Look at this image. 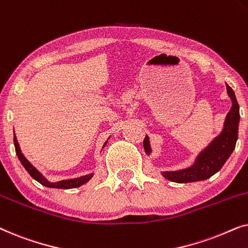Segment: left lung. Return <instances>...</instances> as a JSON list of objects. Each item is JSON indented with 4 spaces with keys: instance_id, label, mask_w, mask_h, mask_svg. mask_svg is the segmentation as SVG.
Listing matches in <instances>:
<instances>
[{
    "instance_id": "obj_1",
    "label": "left lung",
    "mask_w": 248,
    "mask_h": 248,
    "mask_svg": "<svg viewBox=\"0 0 248 248\" xmlns=\"http://www.w3.org/2000/svg\"><path fill=\"white\" fill-rule=\"evenodd\" d=\"M226 87L227 93L232 99V105L226 116L221 133L213 139L211 143L200 152L191 167L174 171H161V175L166 179L175 183L204 181L218 172L225 165L227 159L232 154V151L235 150L237 139H238V125L240 118L239 105L237 103L233 90L227 83ZM143 147L145 154L150 155L151 147L148 135H145Z\"/></svg>"
}]
</instances>
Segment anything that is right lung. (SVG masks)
I'll return each instance as SVG.
<instances>
[{"instance_id": "obj_1", "label": "right lung", "mask_w": 248, "mask_h": 248, "mask_svg": "<svg viewBox=\"0 0 248 248\" xmlns=\"http://www.w3.org/2000/svg\"><path fill=\"white\" fill-rule=\"evenodd\" d=\"M108 140H109V138H108ZM13 142H15V148H16V155H18L20 162H21L23 167L27 171L29 172V175L31 176L33 179H36L37 182L40 183V184L46 186V187H52V188H63V189H67V188H76V187H80L81 185L86 184L90 181L91 178H93V174L91 172V174H88V175H84V176H81V177H77V178H70V179H63V181H60V182H49L48 179H47L45 176H44L42 172H40L38 169L33 167L31 165V162H30L28 159H27L23 154L21 152V149H20V145L18 143V140H16V137L15 134V137H13ZM106 141L103 145V148L105 145L107 144Z\"/></svg>"}]
</instances>
